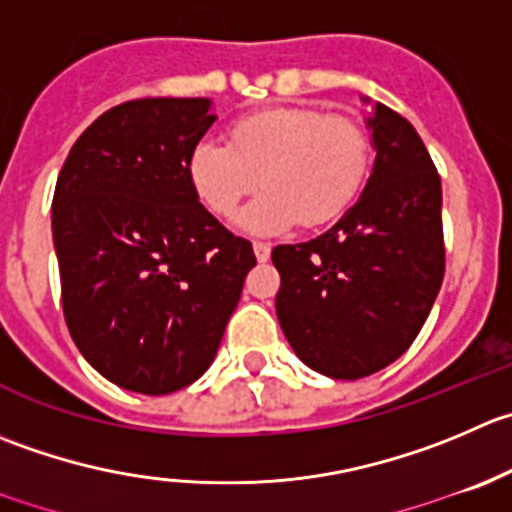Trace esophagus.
<instances>
[{
  "instance_id": "1",
  "label": "esophagus",
  "mask_w": 512,
  "mask_h": 512,
  "mask_svg": "<svg viewBox=\"0 0 512 512\" xmlns=\"http://www.w3.org/2000/svg\"><path fill=\"white\" fill-rule=\"evenodd\" d=\"M252 250H255L257 262L270 260V245H267V242H255V245H252Z\"/></svg>"
}]
</instances>
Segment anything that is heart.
Segmentation results:
<instances>
[{
    "label": "heart",
    "mask_w": 512,
    "mask_h": 512,
    "mask_svg": "<svg viewBox=\"0 0 512 512\" xmlns=\"http://www.w3.org/2000/svg\"><path fill=\"white\" fill-rule=\"evenodd\" d=\"M370 135L350 114L285 104L240 117L230 145L205 137L187 172L197 197L217 217H230L257 182L265 192L240 215L255 235H275L295 222L320 227L355 202L370 170Z\"/></svg>",
    "instance_id": "b5f03b06"
}]
</instances>
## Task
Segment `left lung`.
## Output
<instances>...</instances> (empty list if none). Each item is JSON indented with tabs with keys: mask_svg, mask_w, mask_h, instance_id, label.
Here are the masks:
<instances>
[{
	"mask_svg": "<svg viewBox=\"0 0 512 512\" xmlns=\"http://www.w3.org/2000/svg\"><path fill=\"white\" fill-rule=\"evenodd\" d=\"M375 167L325 235L277 245V320L305 365L357 380L398 360L425 325L445 275L440 175L413 124L377 104Z\"/></svg>",
	"mask_w": 512,
	"mask_h": 512,
	"instance_id": "obj_1",
	"label": "left lung"
}]
</instances>
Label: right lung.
<instances>
[{
    "instance_id": "1",
    "label": "right lung",
    "mask_w": 512,
    "mask_h": 512,
    "mask_svg": "<svg viewBox=\"0 0 512 512\" xmlns=\"http://www.w3.org/2000/svg\"><path fill=\"white\" fill-rule=\"evenodd\" d=\"M212 122L205 97L117 104L74 142L54 187L64 322L84 360L124 390L195 382L257 262L190 182V152Z\"/></svg>"
}]
</instances>
